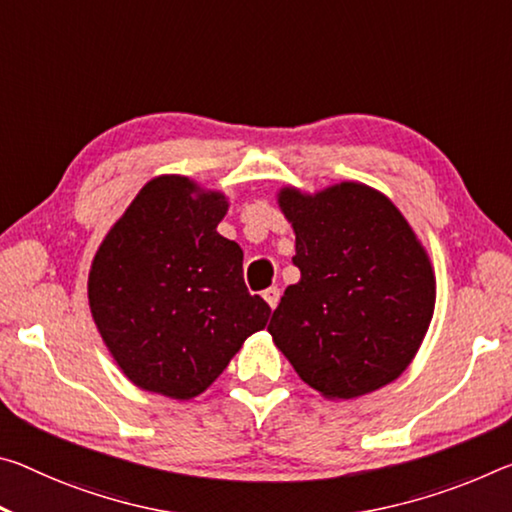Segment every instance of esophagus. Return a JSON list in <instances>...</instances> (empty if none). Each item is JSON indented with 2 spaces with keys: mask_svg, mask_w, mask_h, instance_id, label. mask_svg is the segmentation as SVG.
<instances>
[{
  "mask_svg": "<svg viewBox=\"0 0 512 512\" xmlns=\"http://www.w3.org/2000/svg\"><path fill=\"white\" fill-rule=\"evenodd\" d=\"M264 300H266V303H269L271 310H275V307H278V303H280V289L278 287L266 289L264 291Z\"/></svg>",
  "mask_w": 512,
  "mask_h": 512,
  "instance_id": "1",
  "label": "esophagus"
}]
</instances>
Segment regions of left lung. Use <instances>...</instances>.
I'll use <instances>...</instances> for the list:
<instances>
[{"mask_svg": "<svg viewBox=\"0 0 512 512\" xmlns=\"http://www.w3.org/2000/svg\"><path fill=\"white\" fill-rule=\"evenodd\" d=\"M300 280L269 332L307 385L353 399L392 383L415 358L435 307V278L415 232L383 193L344 182L280 191Z\"/></svg>", "mask_w": 512, "mask_h": 512, "instance_id": "left-lung-1", "label": "left lung"}]
</instances>
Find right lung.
I'll use <instances>...</instances> for the list:
<instances>
[{
	"instance_id": "add662e5",
	"label": "right lung",
	"mask_w": 512,
	"mask_h": 512,
	"mask_svg": "<svg viewBox=\"0 0 512 512\" xmlns=\"http://www.w3.org/2000/svg\"><path fill=\"white\" fill-rule=\"evenodd\" d=\"M221 193L180 175L148 182L93 259L97 330L134 385L193 399L221 376L271 307L243 282V250L221 237Z\"/></svg>"
}]
</instances>
